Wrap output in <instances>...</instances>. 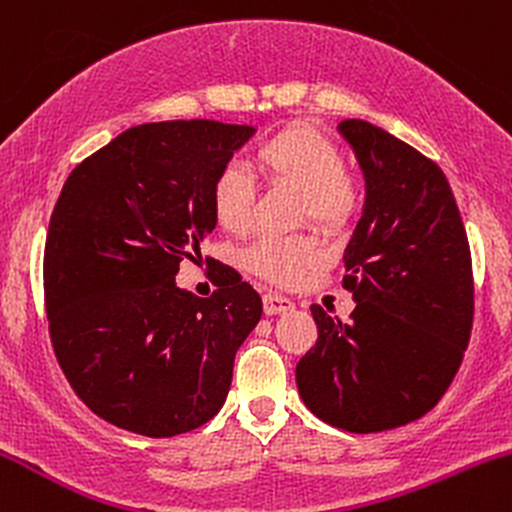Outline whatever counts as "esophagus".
<instances>
[{"mask_svg":"<svg viewBox=\"0 0 512 512\" xmlns=\"http://www.w3.org/2000/svg\"><path fill=\"white\" fill-rule=\"evenodd\" d=\"M264 313L267 315H281L293 310V301L286 296H279V293H264Z\"/></svg>","mask_w":512,"mask_h":512,"instance_id":"1","label":"esophagus"}]
</instances>
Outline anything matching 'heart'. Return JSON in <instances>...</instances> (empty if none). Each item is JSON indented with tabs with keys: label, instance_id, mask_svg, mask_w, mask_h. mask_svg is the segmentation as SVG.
<instances>
[{
	"label": "heart",
	"instance_id": "obj_1",
	"mask_svg": "<svg viewBox=\"0 0 512 512\" xmlns=\"http://www.w3.org/2000/svg\"><path fill=\"white\" fill-rule=\"evenodd\" d=\"M255 166L274 185L303 192L301 223H315L327 233H342L358 211L356 182L346 173L339 146L320 129L289 125L255 149ZM211 214L223 231L245 236L255 226V182L236 163L216 173L209 190ZM327 262V248L315 236H267L250 245V272L276 286H296Z\"/></svg>",
	"mask_w": 512,
	"mask_h": 512
}]
</instances>
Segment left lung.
I'll return each mask as SVG.
<instances>
[{
  "mask_svg": "<svg viewBox=\"0 0 512 512\" xmlns=\"http://www.w3.org/2000/svg\"><path fill=\"white\" fill-rule=\"evenodd\" d=\"M366 178V207L344 250L349 322L310 305L317 342L296 385L317 419L378 433L421 419L445 395L474 317V276L455 197L431 158L366 120H342Z\"/></svg>",
  "mask_w": 512,
  "mask_h": 512,
  "instance_id": "8db88e82",
  "label": "left lung"
}]
</instances>
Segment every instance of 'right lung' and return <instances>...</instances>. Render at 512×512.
Returning <instances> with one entry per match:
<instances>
[{"label": "right lung", "mask_w": 512, "mask_h": 512, "mask_svg": "<svg viewBox=\"0 0 512 512\" xmlns=\"http://www.w3.org/2000/svg\"><path fill=\"white\" fill-rule=\"evenodd\" d=\"M252 132L149 122L117 134L64 182L43 262L50 339L76 397L108 424L173 438L226 402L262 298L231 267L209 298L180 289L175 274L214 231L211 182Z\"/></svg>", "instance_id": "add662e5"}]
</instances>
